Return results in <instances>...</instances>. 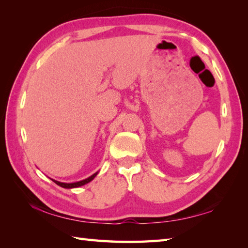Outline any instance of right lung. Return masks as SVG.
I'll list each match as a JSON object with an SVG mask.
<instances>
[{
  "instance_id": "right-lung-1",
  "label": "right lung",
  "mask_w": 248,
  "mask_h": 248,
  "mask_svg": "<svg viewBox=\"0 0 248 248\" xmlns=\"http://www.w3.org/2000/svg\"><path fill=\"white\" fill-rule=\"evenodd\" d=\"M96 175H97V172H96V173H94L93 175H91L90 177H88V178H86V179H84V180L78 181V183H72V184L60 183V181L54 180V179H52V180H53L54 183L56 184V185H58V186H62V188H65V189H72V188H78V186H84V185H86V184H88V183H90L91 180L94 179V177H95Z\"/></svg>"
}]
</instances>
